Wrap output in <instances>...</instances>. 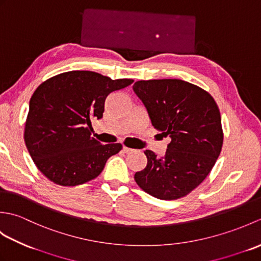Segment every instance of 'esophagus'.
Segmentation results:
<instances>
[{
  "instance_id": "esophagus-1",
  "label": "esophagus",
  "mask_w": 261,
  "mask_h": 261,
  "mask_svg": "<svg viewBox=\"0 0 261 261\" xmlns=\"http://www.w3.org/2000/svg\"><path fill=\"white\" fill-rule=\"evenodd\" d=\"M123 152H125V153H131V152H134V149L127 148V147H123Z\"/></svg>"
}]
</instances>
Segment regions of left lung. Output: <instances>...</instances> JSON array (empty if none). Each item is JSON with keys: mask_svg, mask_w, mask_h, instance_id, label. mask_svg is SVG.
Masks as SVG:
<instances>
[{"mask_svg": "<svg viewBox=\"0 0 261 261\" xmlns=\"http://www.w3.org/2000/svg\"><path fill=\"white\" fill-rule=\"evenodd\" d=\"M134 92L154 129L171 139L162 158L145 151L148 162L135 174L137 184L159 199L187 195L206 178L222 149L218 105L207 92L181 80L139 81Z\"/></svg>", "mask_w": 261, "mask_h": 261, "instance_id": "8db88e82", "label": "left lung"}]
</instances>
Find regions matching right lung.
Instances as JSON below:
<instances>
[{
  "instance_id": "1",
  "label": "right lung",
  "mask_w": 261,
  "mask_h": 261,
  "mask_svg": "<svg viewBox=\"0 0 261 261\" xmlns=\"http://www.w3.org/2000/svg\"><path fill=\"white\" fill-rule=\"evenodd\" d=\"M132 80H111L95 71L71 70L43 82L33 93L24 142L38 169L62 186H76L102 173L121 143L101 145L92 137L91 120L103 118L111 93Z\"/></svg>"
}]
</instances>
